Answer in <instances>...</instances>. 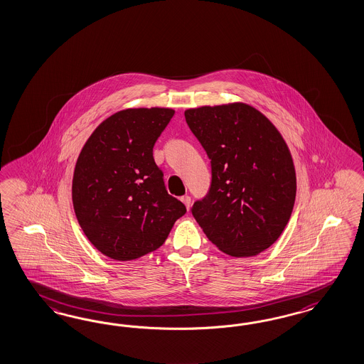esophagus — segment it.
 <instances>
[{
  "label": "esophagus",
  "instance_id": "1",
  "mask_svg": "<svg viewBox=\"0 0 364 364\" xmlns=\"http://www.w3.org/2000/svg\"><path fill=\"white\" fill-rule=\"evenodd\" d=\"M181 200L185 203V206H186L187 210H188L190 205H191V198L188 197V196H185V197L181 198Z\"/></svg>",
  "mask_w": 364,
  "mask_h": 364
}]
</instances>
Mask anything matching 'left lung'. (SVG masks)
Instances as JSON below:
<instances>
[{
    "label": "left lung",
    "mask_w": 364,
    "mask_h": 364,
    "mask_svg": "<svg viewBox=\"0 0 364 364\" xmlns=\"http://www.w3.org/2000/svg\"><path fill=\"white\" fill-rule=\"evenodd\" d=\"M185 118L211 159V186L194 203V218L225 254L258 255L281 237L295 203L289 146L266 115L243 102L187 109Z\"/></svg>",
    "instance_id": "8db88e82"
}]
</instances>
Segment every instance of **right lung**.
I'll return each mask as SVG.
<instances>
[{"label":"right lung","mask_w":364,"mask_h":364,"mask_svg":"<svg viewBox=\"0 0 364 364\" xmlns=\"http://www.w3.org/2000/svg\"><path fill=\"white\" fill-rule=\"evenodd\" d=\"M174 113L168 107L117 112L95 127L75 162V217L94 247L112 259H138L159 249L186 213L167 194L153 156Z\"/></svg>","instance_id":"right-lung-1"}]
</instances>
